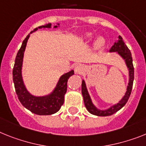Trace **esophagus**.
Instances as JSON below:
<instances>
[{
    "instance_id": "34e87169",
    "label": "esophagus",
    "mask_w": 146,
    "mask_h": 146,
    "mask_svg": "<svg viewBox=\"0 0 146 146\" xmlns=\"http://www.w3.org/2000/svg\"><path fill=\"white\" fill-rule=\"evenodd\" d=\"M84 70V67L82 64H77V65L75 67V72L76 73H78V74L82 73Z\"/></svg>"
}]
</instances>
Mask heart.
<instances>
[{
	"instance_id": "obj_1",
	"label": "heart",
	"mask_w": 146,
	"mask_h": 146,
	"mask_svg": "<svg viewBox=\"0 0 146 146\" xmlns=\"http://www.w3.org/2000/svg\"><path fill=\"white\" fill-rule=\"evenodd\" d=\"M91 33H86L84 35V38L86 39V40H89V39L91 38ZM104 43H105V40H104L102 37H100L97 40H96V43H95V46H96V48H100V47H101V46L104 44Z\"/></svg>"
}]
</instances>
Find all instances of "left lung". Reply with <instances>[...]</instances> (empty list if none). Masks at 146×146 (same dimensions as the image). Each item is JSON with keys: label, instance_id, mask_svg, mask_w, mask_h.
Instances as JSON below:
<instances>
[{"label": "left lung", "instance_id": "8db88e82", "mask_svg": "<svg viewBox=\"0 0 146 146\" xmlns=\"http://www.w3.org/2000/svg\"><path fill=\"white\" fill-rule=\"evenodd\" d=\"M110 52H117L125 59L127 67L128 68V70H129V82H128V86L127 88V91L125 93V95L118 104L113 105V107L110 108L108 110L100 111V110H98L92 103L90 97L89 96V94H88V90H87L86 84H85L84 81H82V96L83 98H84V105H85V107L90 113L96 115V116H100V117L111 116V115L113 114L118 111H119L127 103V102H128V99L130 97V95H131V93L133 79H134V68H133V65L131 52L129 49L128 48V46H126L121 36H119V41L117 43H114V45L111 47V50H110Z\"/></svg>", "mask_w": 146, "mask_h": 146}]
</instances>
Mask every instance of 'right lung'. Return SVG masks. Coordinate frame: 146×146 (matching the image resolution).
I'll return each instance as SVG.
<instances>
[{
  "label": "right lung",
  "instance_id": "right-lung-1",
  "mask_svg": "<svg viewBox=\"0 0 146 146\" xmlns=\"http://www.w3.org/2000/svg\"><path fill=\"white\" fill-rule=\"evenodd\" d=\"M50 27H51V24H48L45 26L38 27V28H49ZM55 27H57V26H55ZM37 29L38 28L34 29L33 32L36 31ZM32 33L33 31L30 33ZM29 37V34L25 38L22 43L21 46L20 50H18L15 61L13 70V77L15 92H16L18 100L21 102L22 105L31 111L32 113L38 115L53 114L59 111L62 105L64 104V94L67 91V80L71 76L74 74V72L73 70H71L62 76L57 84V86L55 88L54 91L49 96H42V97H36V96H32L26 89L21 76L23 56H24V50H25L26 45H27Z\"/></svg>",
  "mask_w": 146,
  "mask_h": 146
}]
</instances>
